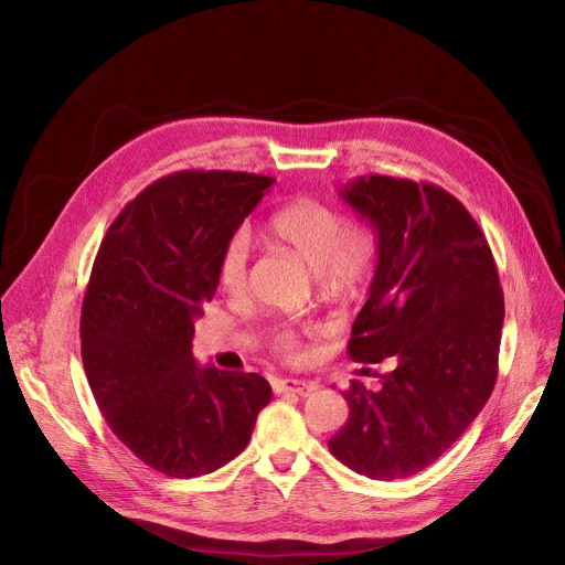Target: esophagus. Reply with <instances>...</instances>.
<instances>
[{"label": "esophagus", "mask_w": 565, "mask_h": 565, "mask_svg": "<svg viewBox=\"0 0 565 565\" xmlns=\"http://www.w3.org/2000/svg\"><path fill=\"white\" fill-rule=\"evenodd\" d=\"M273 387L277 394H295V396H309L316 384L307 382V380H292V377H284V380H275Z\"/></svg>", "instance_id": "1"}]
</instances>
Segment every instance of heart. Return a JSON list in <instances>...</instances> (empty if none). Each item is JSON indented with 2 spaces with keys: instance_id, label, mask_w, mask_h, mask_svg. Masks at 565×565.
I'll list each match as a JSON object with an SVG mask.
<instances>
[{
  "instance_id": "b5f03b06",
  "label": "heart",
  "mask_w": 565,
  "mask_h": 565,
  "mask_svg": "<svg viewBox=\"0 0 565 565\" xmlns=\"http://www.w3.org/2000/svg\"><path fill=\"white\" fill-rule=\"evenodd\" d=\"M265 235L275 247L290 252L316 270L324 290L348 292L360 288L375 263V237L360 224H348L337 211L313 199L286 203L267 220ZM249 273V237L235 231L217 258V281L226 292H241ZM267 343L286 360L300 354V334L290 324L267 332Z\"/></svg>"
}]
</instances>
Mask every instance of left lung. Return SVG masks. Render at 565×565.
Wrapping results in <instances>:
<instances>
[{"label": "left lung", "mask_w": 565, "mask_h": 565, "mask_svg": "<svg viewBox=\"0 0 565 565\" xmlns=\"http://www.w3.org/2000/svg\"><path fill=\"white\" fill-rule=\"evenodd\" d=\"M341 196L377 235V267L348 354L396 366L377 390L350 382V417L328 447L369 479H405L451 449L488 403L503 292L481 226L447 190L369 175Z\"/></svg>", "instance_id": "left-lung-1"}]
</instances>
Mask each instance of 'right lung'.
Here are the masks:
<instances>
[{"mask_svg": "<svg viewBox=\"0 0 565 565\" xmlns=\"http://www.w3.org/2000/svg\"><path fill=\"white\" fill-rule=\"evenodd\" d=\"M273 183L245 171L164 175L118 213L96 254L79 320L84 373L114 435L164 477L224 467L273 398L265 377L192 358L226 237Z\"/></svg>", "mask_w": 565, "mask_h": 565, "instance_id": "obj_1", "label": "right lung"}]
</instances>
